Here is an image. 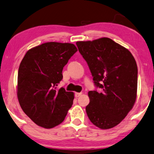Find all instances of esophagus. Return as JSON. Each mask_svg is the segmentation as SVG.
<instances>
[{"label": "esophagus", "instance_id": "34e87169", "mask_svg": "<svg viewBox=\"0 0 154 154\" xmlns=\"http://www.w3.org/2000/svg\"><path fill=\"white\" fill-rule=\"evenodd\" d=\"M81 95H82V93H75V94L76 98H78L79 96H80Z\"/></svg>", "mask_w": 154, "mask_h": 154}]
</instances>
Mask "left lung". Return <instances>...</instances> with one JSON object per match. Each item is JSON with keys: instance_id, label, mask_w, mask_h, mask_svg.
I'll return each instance as SVG.
<instances>
[{"instance_id": "1", "label": "left lung", "mask_w": 154, "mask_h": 154, "mask_svg": "<svg viewBox=\"0 0 154 154\" xmlns=\"http://www.w3.org/2000/svg\"><path fill=\"white\" fill-rule=\"evenodd\" d=\"M87 61L94 85L89 91L86 112L90 121L102 130L118 125L135 103L137 65L130 51L109 38L76 43Z\"/></svg>"}]
</instances>
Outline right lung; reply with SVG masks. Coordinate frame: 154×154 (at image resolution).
Instances as JSON below:
<instances>
[{
  "label": "right lung",
  "mask_w": 154,
  "mask_h": 154,
  "mask_svg": "<svg viewBox=\"0 0 154 154\" xmlns=\"http://www.w3.org/2000/svg\"><path fill=\"white\" fill-rule=\"evenodd\" d=\"M77 51L69 43L47 42L31 48L20 63L17 98L26 116L34 123L50 129L65 120L72 107L74 93L57 86L63 69Z\"/></svg>",
  "instance_id": "add662e5"
}]
</instances>
